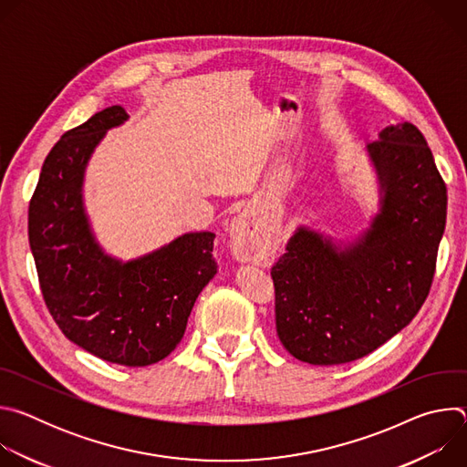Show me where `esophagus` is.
<instances>
[{
    "label": "esophagus",
    "mask_w": 467,
    "mask_h": 467,
    "mask_svg": "<svg viewBox=\"0 0 467 467\" xmlns=\"http://www.w3.org/2000/svg\"><path fill=\"white\" fill-rule=\"evenodd\" d=\"M254 231L256 227H253L247 216H238L233 220L229 233H231V247L236 258L249 260L254 254L256 242H258V238H254L256 236Z\"/></svg>",
    "instance_id": "1"
}]
</instances>
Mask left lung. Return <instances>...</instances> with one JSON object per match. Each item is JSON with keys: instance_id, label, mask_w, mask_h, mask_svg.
I'll return each instance as SVG.
<instances>
[{"instance_id": "8db88e82", "label": "left lung", "mask_w": 467, "mask_h": 467, "mask_svg": "<svg viewBox=\"0 0 467 467\" xmlns=\"http://www.w3.org/2000/svg\"><path fill=\"white\" fill-rule=\"evenodd\" d=\"M368 146L382 202L355 244L297 229L272 268L275 327L301 362L358 360L403 330L425 303L445 229L447 188L421 130L405 121Z\"/></svg>"}]
</instances>
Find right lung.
<instances>
[{
    "mask_svg": "<svg viewBox=\"0 0 467 467\" xmlns=\"http://www.w3.org/2000/svg\"><path fill=\"white\" fill-rule=\"evenodd\" d=\"M119 105L64 132L47 153L29 203V245L49 314L70 342L94 357L140 368L181 342L192 306L218 272L214 233H188L130 262L107 256L85 209L83 175Z\"/></svg>",
    "mask_w": 467,
    "mask_h": 467,
    "instance_id": "add662e5",
    "label": "right lung"
}]
</instances>
